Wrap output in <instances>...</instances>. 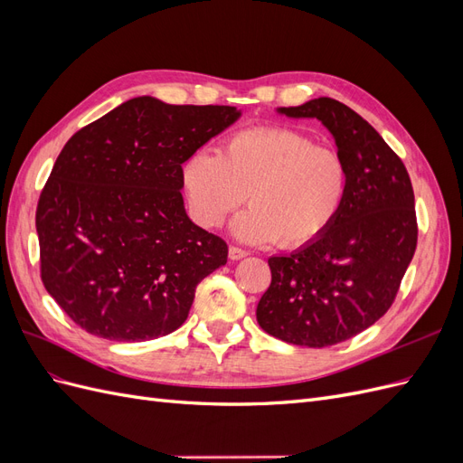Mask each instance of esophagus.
Returning <instances> with one entry per match:
<instances>
[{
    "instance_id": "1",
    "label": "esophagus",
    "mask_w": 463,
    "mask_h": 463,
    "mask_svg": "<svg viewBox=\"0 0 463 463\" xmlns=\"http://www.w3.org/2000/svg\"><path fill=\"white\" fill-rule=\"evenodd\" d=\"M228 255H230V259L232 260H241V259H245L249 253L245 249H241V247H235V245H232L230 247V250H228Z\"/></svg>"
}]
</instances>
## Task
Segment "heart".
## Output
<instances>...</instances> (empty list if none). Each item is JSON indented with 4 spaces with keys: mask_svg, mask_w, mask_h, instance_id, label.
Here are the masks:
<instances>
[{
    "mask_svg": "<svg viewBox=\"0 0 463 463\" xmlns=\"http://www.w3.org/2000/svg\"><path fill=\"white\" fill-rule=\"evenodd\" d=\"M193 220L218 228L245 197L233 232L249 243L311 245L340 216L349 167L342 154L299 129L262 125L232 133L218 150H197L181 165Z\"/></svg>",
    "mask_w": 463,
    "mask_h": 463,
    "instance_id": "b5f03b06",
    "label": "heart"
}]
</instances>
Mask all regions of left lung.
Returning <instances> with one entry per match:
<instances>
[{"label":"left lung","instance_id":"8db88e82","mask_svg":"<svg viewBox=\"0 0 463 463\" xmlns=\"http://www.w3.org/2000/svg\"><path fill=\"white\" fill-rule=\"evenodd\" d=\"M279 111L326 125L347 162L349 189L320 240L269 259L272 282L257 320L278 340L326 347L369 328L394 303L417 247L413 187L398 154L345 104L322 96Z\"/></svg>","mask_w":463,"mask_h":463}]
</instances>
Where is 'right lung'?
<instances>
[{
	"mask_svg": "<svg viewBox=\"0 0 463 463\" xmlns=\"http://www.w3.org/2000/svg\"><path fill=\"white\" fill-rule=\"evenodd\" d=\"M233 106L138 96L69 138L40 193V278L75 325L111 342L184 325L228 245L189 220L181 164L232 125Z\"/></svg>",
	"mask_w": 463,
	"mask_h": 463,
	"instance_id": "1",
	"label": "right lung"
}]
</instances>
